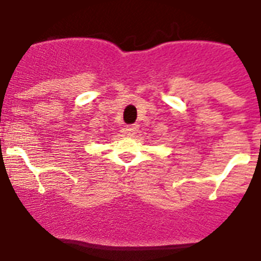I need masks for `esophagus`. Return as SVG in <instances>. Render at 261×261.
Here are the masks:
<instances>
[{"label": "esophagus", "instance_id": "1", "mask_svg": "<svg viewBox=\"0 0 261 261\" xmlns=\"http://www.w3.org/2000/svg\"><path fill=\"white\" fill-rule=\"evenodd\" d=\"M125 130H126V135H129V136H135V135L137 133V130H139V125H137V124L126 125Z\"/></svg>", "mask_w": 261, "mask_h": 261}]
</instances>
